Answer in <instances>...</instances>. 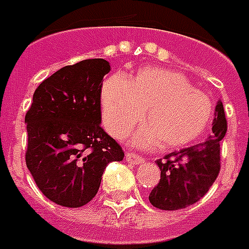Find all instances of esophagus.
Returning <instances> with one entry per match:
<instances>
[{"label": "esophagus", "mask_w": 249, "mask_h": 249, "mask_svg": "<svg viewBox=\"0 0 249 249\" xmlns=\"http://www.w3.org/2000/svg\"><path fill=\"white\" fill-rule=\"evenodd\" d=\"M125 159L128 160V163H132V164H140L142 161H144V158L143 156L138 155V154H134V152H126L125 154Z\"/></svg>", "instance_id": "34e87169"}]
</instances>
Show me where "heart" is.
I'll return each instance as SVG.
<instances>
[{"mask_svg":"<svg viewBox=\"0 0 249 249\" xmlns=\"http://www.w3.org/2000/svg\"><path fill=\"white\" fill-rule=\"evenodd\" d=\"M102 116L113 137L124 138L143 119L147 109L148 126L134 142L142 146L176 148L200 140L213 119L209 97L196 90L178 72L144 68L130 81L117 73L102 88Z\"/></svg>","mask_w":249,"mask_h":249,"instance_id":"obj_1","label":"heart"}]
</instances>
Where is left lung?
Segmentation results:
<instances>
[{
  "label": "left lung",
  "mask_w": 249,
  "mask_h": 249,
  "mask_svg": "<svg viewBox=\"0 0 249 249\" xmlns=\"http://www.w3.org/2000/svg\"><path fill=\"white\" fill-rule=\"evenodd\" d=\"M226 130L228 121L220 101L216 106L212 134L204 142L156 160L161 173L159 183L150 193V203L163 211H176L200 200L220 173V143Z\"/></svg>",
  "instance_id": "1"
}]
</instances>
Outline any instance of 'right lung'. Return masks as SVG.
Returning a JSON list of instances; mask_svg holds the SVG:
<instances>
[{
  "label": "right lung",
  "instance_id": "right-lung-1",
  "mask_svg": "<svg viewBox=\"0 0 249 249\" xmlns=\"http://www.w3.org/2000/svg\"><path fill=\"white\" fill-rule=\"evenodd\" d=\"M105 59L66 66L44 80L25 113V164L37 187L55 204L79 208L97 195L102 174L124 151L101 126Z\"/></svg>",
  "mask_w": 249,
  "mask_h": 249
}]
</instances>
